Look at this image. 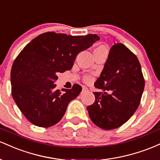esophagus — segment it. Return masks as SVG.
Here are the masks:
<instances>
[{"mask_svg": "<svg viewBox=\"0 0 160 160\" xmlns=\"http://www.w3.org/2000/svg\"><path fill=\"white\" fill-rule=\"evenodd\" d=\"M88 91V88L87 87H85V86H83V87H82V93L85 92V91Z\"/></svg>", "mask_w": 160, "mask_h": 160, "instance_id": "34e87169", "label": "esophagus"}]
</instances>
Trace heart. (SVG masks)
I'll use <instances>...</instances> for the list:
<instances>
[{"label":"heart","instance_id":"b5f03b06","mask_svg":"<svg viewBox=\"0 0 160 160\" xmlns=\"http://www.w3.org/2000/svg\"><path fill=\"white\" fill-rule=\"evenodd\" d=\"M100 49H105L106 50V48H105V47H104V46L100 45L99 47H98V48H97L95 50H100ZM86 81H89V78H86Z\"/></svg>","mask_w":160,"mask_h":160}]
</instances>
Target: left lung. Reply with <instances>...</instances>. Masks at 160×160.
I'll use <instances>...</instances> for the list:
<instances>
[{
    "label": "left lung",
    "instance_id": "8db88e82",
    "mask_svg": "<svg viewBox=\"0 0 160 160\" xmlns=\"http://www.w3.org/2000/svg\"><path fill=\"white\" fill-rule=\"evenodd\" d=\"M94 86L103 93L94 92V103L87 107L91 121L105 130L119 128L137 110L144 88L137 57L124 44L115 43Z\"/></svg>",
    "mask_w": 160,
    "mask_h": 160
}]
</instances>
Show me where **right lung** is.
Instances as JSON below:
<instances>
[{
    "mask_svg": "<svg viewBox=\"0 0 160 160\" xmlns=\"http://www.w3.org/2000/svg\"><path fill=\"white\" fill-rule=\"evenodd\" d=\"M99 39L97 35L72 36L49 32L23 48L12 64L10 82L12 98L28 121L43 128L60 121L82 87L74 85L60 92L54 84L57 73L70 70L77 55Z\"/></svg>",
    "mask_w": 160,
    "mask_h": 160,
    "instance_id": "add662e5",
    "label": "right lung"
}]
</instances>
